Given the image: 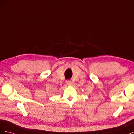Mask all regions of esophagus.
I'll use <instances>...</instances> for the list:
<instances>
[{"mask_svg":"<svg viewBox=\"0 0 134 134\" xmlns=\"http://www.w3.org/2000/svg\"><path fill=\"white\" fill-rule=\"evenodd\" d=\"M66 83L68 86H71V85L72 84L71 80H67Z\"/></svg>","mask_w":134,"mask_h":134,"instance_id":"1","label":"esophagus"}]
</instances>
